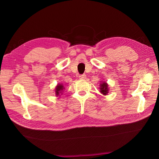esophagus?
<instances>
[{
	"mask_svg": "<svg viewBox=\"0 0 159 159\" xmlns=\"http://www.w3.org/2000/svg\"><path fill=\"white\" fill-rule=\"evenodd\" d=\"M79 79H86V75L85 74H82V75H80L79 76Z\"/></svg>",
	"mask_w": 159,
	"mask_h": 159,
	"instance_id": "1",
	"label": "esophagus"
}]
</instances>
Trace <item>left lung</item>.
Instances as JSON below:
<instances>
[{"mask_svg":"<svg viewBox=\"0 0 159 159\" xmlns=\"http://www.w3.org/2000/svg\"><path fill=\"white\" fill-rule=\"evenodd\" d=\"M100 89L101 93H102L103 95H107V94L109 93V85L106 82H102L100 85Z\"/></svg>","mask_w":159,"mask_h":159,"instance_id":"left-lung-1","label":"left lung"}]
</instances>
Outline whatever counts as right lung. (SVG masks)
Here are the masks:
<instances>
[{
  "instance_id": "right-lung-1",
  "label": "right lung",
  "mask_w": 159,
  "mask_h": 159,
  "mask_svg": "<svg viewBox=\"0 0 159 159\" xmlns=\"http://www.w3.org/2000/svg\"><path fill=\"white\" fill-rule=\"evenodd\" d=\"M65 87L62 85V84H58L55 87V94L57 96H60V94H62L63 89Z\"/></svg>"
}]
</instances>
